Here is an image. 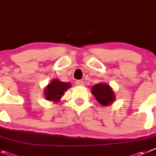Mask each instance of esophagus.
Returning a JSON list of instances; mask_svg holds the SVG:
<instances>
[{"instance_id": "esophagus-1", "label": "esophagus", "mask_w": 156, "mask_h": 156, "mask_svg": "<svg viewBox=\"0 0 156 156\" xmlns=\"http://www.w3.org/2000/svg\"><path fill=\"white\" fill-rule=\"evenodd\" d=\"M75 84H76L77 85H78V86H82V85H84L83 81H81V80H78V81H75Z\"/></svg>"}]
</instances>
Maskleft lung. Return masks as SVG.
<instances>
[{
    "instance_id": "8db88e82",
    "label": "left lung",
    "mask_w": 156,
    "mask_h": 156,
    "mask_svg": "<svg viewBox=\"0 0 156 156\" xmlns=\"http://www.w3.org/2000/svg\"><path fill=\"white\" fill-rule=\"evenodd\" d=\"M92 93L96 100L104 106L111 105L116 99L111 87L106 83H99L94 85L92 88Z\"/></svg>"
}]
</instances>
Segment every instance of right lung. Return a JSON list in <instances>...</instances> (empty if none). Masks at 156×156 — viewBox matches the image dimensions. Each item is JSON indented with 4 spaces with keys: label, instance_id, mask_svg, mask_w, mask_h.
Here are the masks:
<instances>
[{
    "label": "right lung",
    "instance_id": "right-lung-1",
    "mask_svg": "<svg viewBox=\"0 0 156 156\" xmlns=\"http://www.w3.org/2000/svg\"><path fill=\"white\" fill-rule=\"evenodd\" d=\"M71 87V85L69 82H64L57 79H54L45 88V98L49 101L58 102L64 95V92Z\"/></svg>",
    "mask_w": 156,
    "mask_h": 156
}]
</instances>
